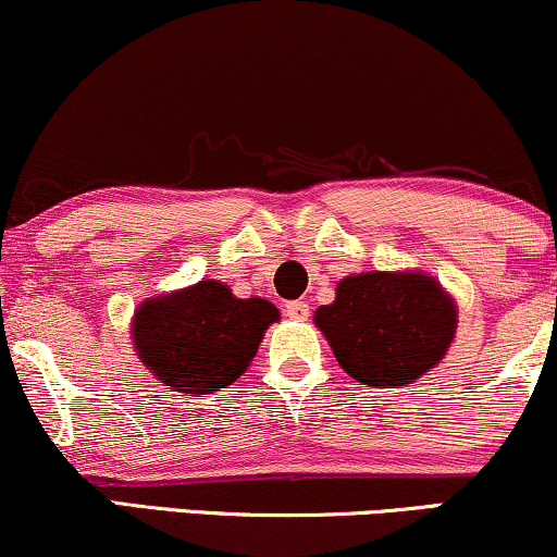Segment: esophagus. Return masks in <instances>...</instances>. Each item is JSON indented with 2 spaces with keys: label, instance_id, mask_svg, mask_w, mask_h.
I'll return each mask as SVG.
<instances>
[{
  "label": "esophagus",
  "instance_id": "obj_1",
  "mask_svg": "<svg viewBox=\"0 0 557 557\" xmlns=\"http://www.w3.org/2000/svg\"><path fill=\"white\" fill-rule=\"evenodd\" d=\"M308 313H311V306L306 300H290L285 302V315L293 321H306Z\"/></svg>",
  "mask_w": 557,
  "mask_h": 557
}]
</instances>
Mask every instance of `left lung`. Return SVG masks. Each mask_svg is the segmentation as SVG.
Wrapping results in <instances>:
<instances>
[{"label": "left lung", "instance_id": "left-lung-1", "mask_svg": "<svg viewBox=\"0 0 557 557\" xmlns=\"http://www.w3.org/2000/svg\"><path fill=\"white\" fill-rule=\"evenodd\" d=\"M342 370L375 388L424 375L455 339L457 306L424 272H362L336 285L313 313Z\"/></svg>", "mask_w": 557, "mask_h": 557}]
</instances>
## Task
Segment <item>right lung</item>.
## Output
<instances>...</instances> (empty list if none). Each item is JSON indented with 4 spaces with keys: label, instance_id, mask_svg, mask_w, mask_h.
Returning <instances> with one entry per match:
<instances>
[{
    "label": "right lung",
    "instance_id": "obj_1",
    "mask_svg": "<svg viewBox=\"0 0 557 557\" xmlns=\"http://www.w3.org/2000/svg\"><path fill=\"white\" fill-rule=\"evenodd\" d=\"M280 311L264 298H236L228 285L200 280L144 300L131 334L140 362L164 385L206 393L236 383Z\"/></svg>",
    "mask_w": 557,
    "mask_h": 557
}]
</instances>
